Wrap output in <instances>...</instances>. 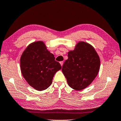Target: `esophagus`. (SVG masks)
Returning a JSON list of instances; mask_svg holds the SVG:
<instances>
[{"mask_svg": "<svg viewBox=\"0 0 121 121\" xmlns=\"http://www.w3.org/2000/svg\"><path fill=\"white\" fill-rule=\"evenodd\" d=\"M60 64L61 65V66H63V61H61V62H60Z\"/></svg>", "mask_w": 121, "mask_h": 121, "instance_id": "esophagus-1", "label": "esophagus"}]
</instances>
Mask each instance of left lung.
<instances>
[{
	"instance_id": "obj_1",
	"label": "left lung",
	"mask_w": 121,
	"mask_h": 121,
	"mask_svg": "<svg viewBox=\"0 0 121 121\" xmlns=\"http://www.w3.org/2000/svg\"><path fill=\"white\" fill-rule=\"evenodd\" d=\"M62 70L68 85L73 90L86 88L94 80L100 68V58L93 47L79 42L73 51L68 53Z\"/></svg>"
}]
</instances>
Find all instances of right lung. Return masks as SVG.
Wrapping results in <instances>:
<instances>
[{
    "mask_svg": "<svg viewBox=\"0 0 121 121\" xmlns=\"http://www.w3.org/2000/svg\"><path fill=\"white\" fill-rule=\"evenodd\" d=\"M22 74L29 85L38 91L51 85L54 75L62 67L43 41L31 43L21 57Z\"/></svg>",
    "mask_w": 121,
    "mask_h": 121,
    "instance_id": "1",
    "label": "right lung"
}]
</instances>
